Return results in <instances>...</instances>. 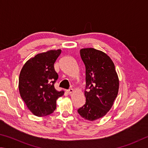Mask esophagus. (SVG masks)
Wrapping results in <instances>:
<instances>
[{"label":"esophagus","instance_id":"1","mask_svg":"<svg viewBox=\"0 0 148 148\" xmlns=\"http://www.w3.org/2000/svg\"><path fill=\"white\" fill-rule=\"evenodd\" d=\"M74 92V90H73V89H72V88H70V89H69V90H67V92L69 94H72L73 92Z\"/></svg>","mask_w":148,"mask_h":148}]
</instances>
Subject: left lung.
<instances>
[{
    "label": "left lung",
    "mask_w": 148,
    "mask_h": 148,
    "mask_svg": "<svg viewBox=\"0 0 148 148\" xmlns=\"http://www.w3.org/2000/svg\"><path fill=\"white\" fill-rule=\"evenodd\" d=\"M86 67V103L77 112L82 118L95 121L107 114L118 95L120 81L115 66L107 54L94 48L80 51Z\"/></svg>",
    "instance_id": "obj_1"
}]
</instances>
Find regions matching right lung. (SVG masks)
I'll list each match as a JSON object with an SVG mask.
<instances>
[{
	"label": "right lung",
	"mask_w": 148,
	"mask_h": 148,
	"mask_svg": "<svg viewBox=\"0 0 148 148\" xmlns=\"http://www.w3.org/2000/svg\"><path fill=\"white\" fill-rule=\"evenodd\" d=\"M61 49L39 53L26 62L20 72L19 90L21 97L34 115L45 116L56 108V100L64 95L57 91L54 82L58 78L54 64Z\"/></svg>",
	"instance_id": "obj_1"
}]
</instances>
